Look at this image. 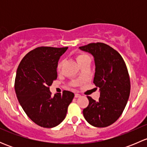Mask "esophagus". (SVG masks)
<instances>
[{"label":"esophagus","instance_id":"esophagus-1","mask_svg":"<svg viewBox=\"0 0 147 147\" xmlns=\"http://www.w3.org/2000/svg\"><path fill=\"white\" fill-rule=\"evenodd\" d=\"M80 94H78V93H75V98H78V97H80Z\"/></svg>","mask_w":147,"mask_h":147}]
</instances>
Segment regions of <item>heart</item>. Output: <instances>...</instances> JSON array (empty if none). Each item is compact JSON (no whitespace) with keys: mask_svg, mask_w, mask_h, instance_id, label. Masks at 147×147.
Here are the masks:
<instances>
[{"mask_svg":"<svg viewBox=\"0 0 147 147\" xmlns=\"http://www.w3.org/2000/svg\"><path fill=\"white\" fill-rule=\"evenodd\" d=\"M75 59H76L77 62L80 65H82V64H84V63L87 61H90V57L85 54H82V53H80V54H77L75 55ZM63 64H64V61L63 60H61V61L59 62V63L57 64V69L58 72H60L63 68Z\"/></svg>","mask_w":147,"mask_h":147,"instance_id":"b5f03b06","label":"heart"}]
</instances>
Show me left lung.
Here are the masks:
<instances>
[{"label":"left lung","mask_w":147,"mask_h":147,"mask_svg":"<svg viewBox=\"0 0 147 147\" xmlns=\"http://www.w3.org/2000/svg\"><path fill=\"white\" fill-rule=\"evenodd\" d=\"M80 49L94 57L93 82L100 91L98 101L87 96L89 105L83 109V115L94 127H108L119 119L129 97L131 85L125 62L117 50L102 42L90 43Z\"/></svg>","instance_id":"8db88e82"}]
</instances>
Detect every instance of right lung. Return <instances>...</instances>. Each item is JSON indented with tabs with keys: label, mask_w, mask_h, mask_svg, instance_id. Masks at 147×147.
Masks as SVG:
<instances>
[{
	"label": "right lung",
	"mask_w": 147,
	"mask_h": 147,
	"mask_svg": "<svg viewBox=\"0 0 147 147\" xmlns=\"http://www.w3.org/2000/svg\"><path fill=\"white\" fill-rule=\"evenodd\" d=\"M68 47H38L26 55L17 69L15 90L28 117L38 125L52 128L66 117L74 93L64 90L51 97L50 86L57 78L60 56Z\"/></svg>",
	"instance_id": "add662e5"
}]
</instances>
